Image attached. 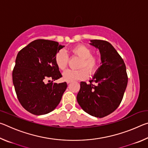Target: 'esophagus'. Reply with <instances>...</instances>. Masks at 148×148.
Segmentation results:
<instances>
[{
  "instance_id": "obj_1",
  "label": "esophagus",
  "mask_w": 148,
  "mask_h": 148,
  "mask_svg": "<svg viewBox=\"0 0 148 148\" xmlns=\"http://www.w3.org/2000/svg\"><path fill=\"white\" fill-rule=\"evenodd\" d=\"M71 81H66V83H67V84H71Z\"/></svg>"
}]
</instances>
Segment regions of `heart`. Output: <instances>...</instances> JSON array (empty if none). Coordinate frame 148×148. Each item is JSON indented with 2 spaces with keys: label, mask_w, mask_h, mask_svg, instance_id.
<instances>
[{
  "label": "heart",
  "mask_w": 148,
  "mask_h": 148,
  "mask_svg": "<svg viewBox=\"0 0 148 148\" xmlns=\"http://www.w3.org/2000/svg\"><path fill=\"white\" fill-rule=\"evenodd\" d=\"M73 56L81 58L79 62L78 70H67L62 74V78L66 81L82 80L87 78L89 74H93L98 70L101 57L97 54H92V49L85 44H78L70 50ZM55 61L60 70L66 68L69 61V57L63 49L59 50L55 57Z\"/></svg>",
  "instance_id": "1"
}]
</instances>
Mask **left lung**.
Returning a JSON list of instances; mask_svg holds the SVG:
<instances>
[{"instance_id":"left-lung-1","label":"left lung","mask_w":148,"mask_h":148,"mask_svg":"<svg viewBox=\"0 0 148 148\" xmlns=\"http://www.w3.org/2000/svg\"><path fill=\"white\" fill-rule=\"evenodd\" d=\"M91 42V45L99 49L102 65L89 84L80 83L77 101L87 114L101 118L112 113L119 106L128 76L123 60L111 44L102 40Z\"/></svg>"}]
</instances>
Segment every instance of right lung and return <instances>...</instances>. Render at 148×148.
Segmentation results:
<instances>
[{"instance_id":"add662e5","label":"right lung","mask_w":148,"mask_h":148,"mask_svg":"<svg viewBox=\"0 0 148 148\" xmlns=\"http://www.w3.org/2000/svg\"><path fill=\"white\" fill-rule=\"evenodd\" d=\"M63 47L57 42L38 39L17 53L12 79L20 104L30 113L48 114L61 101L67 84L53 82L62 77L55 57ZM47 78L52 81L46 83Z\"/></svg>"}]
</instances>
